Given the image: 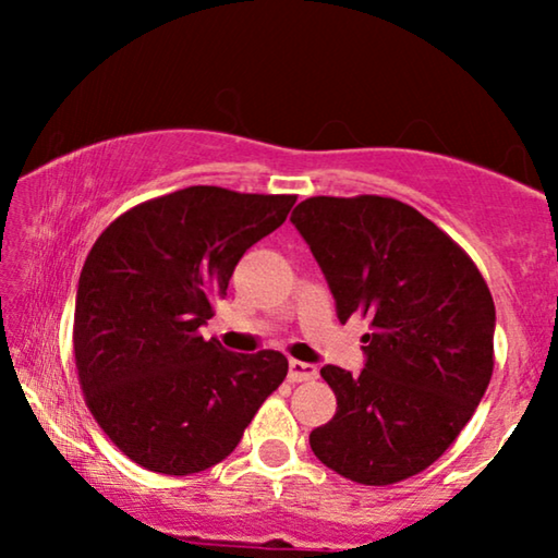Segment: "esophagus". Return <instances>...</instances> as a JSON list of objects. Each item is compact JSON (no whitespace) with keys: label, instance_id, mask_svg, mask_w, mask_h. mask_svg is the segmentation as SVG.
<instances>
[{"label":"esophagus","instance_id":"esophagus-1","mask_svg":"<svg viewBox=\"0 0 558 558\" xmlns=\"http://www.w3.org/2000/svg\"><path fill=\"white\" fill-rule=\"evenodd\" d=\"M315 378H317V365L289 361V380H292V384H304V380H315Z\"/></svg>","mask_w":558,"mask_h":558}]
</instances>
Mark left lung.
Here are the masks:
<instances>
[{"instance_id":"8db88e82","label":"left lung","mask_w":558,"mask_h":558,"mask_svg":"<svg viewBox=\"0 0 558 558\" xmlns=\"http://www.w3.org/2000/svg\"><path fill=\"white\" fill-rule=\"evenodd\" d=\"M292 223L340 323L371 319L365 368L319 371L338 411L310 434L312 452L361 485L418 475L460 437L490 384L495 304L483 274L441 228L393 197H307Z\"/></svg>"}]
</instances>
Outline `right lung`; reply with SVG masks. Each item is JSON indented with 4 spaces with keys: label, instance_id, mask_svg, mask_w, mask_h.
<instances>
[{
    "label": "right lung",
    "instance_id": "right-lung-1",
    "mask_svg": "<svg viewBox=\"0 0 558 558\" xmlns=\"http://www.w3.org/2000/svg\"><path fill=\"white\" fill-rule=\"evenodd\" d=\"M294 201L195 185L121 213L96 239L75 294V368L98 426L144 470L223 462L287 378L277 350L228 353L201 327Z\"/></svg>",
    "mask_w": 558,
    "mask_h": 558
}]
</instances>
